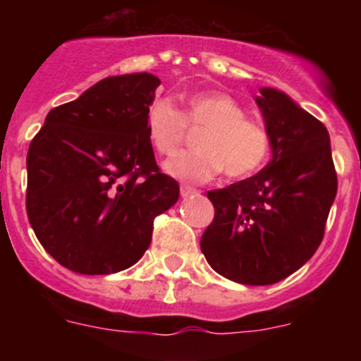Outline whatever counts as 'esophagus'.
I'll return each mask as SVG.
<instances>
[{
  "label": "esophagus",
  "mask_w": 361,
  "mask_h": 361,
  "mask_svg": "<svg viewBox=\"0 0 361 361\" xmlns=\"http://www.w3.org/2000/svg\"><path fill=\"white\" fill-rule=\"evenodd\" d=\"M199 193L200 191L195 190V188L186 186V184H184V186H180V197H183V199H190V197H195V195H199Z\"/></svg>",
  "instance_id": "34e87169"
}]
</instances>
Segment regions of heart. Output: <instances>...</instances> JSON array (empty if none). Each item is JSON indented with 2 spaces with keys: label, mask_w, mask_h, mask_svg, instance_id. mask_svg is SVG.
Masks as SVG:
<instances>
[{
  "label": "heart",
  "mask_w": 361,
  "mask_h": 361,
  "mask_svg": "<svg viewBox=\"0 0 361 361\" xmlns=\"http://www.w3.org/2000/svg\"><path fill=\"white\" fill-rule=\"evenodd\" d=\"M146 135L159 155H173L188 139V126L206 128L199 152H183L164 162V171L184 183H208L224 171L231 178L257 173L271 157L273 137L262 123L247 119L237 99L222 92H200L180 111L157 99L146 111Z\"/></svg>",
  "instance_id": "obj_1"
}]
</instances>
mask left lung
<instances>
[{"mask_svg": "<svg viewBox=\"0 0 361 361\" xmlns=\"http://www.w3.org/2000/svg\"><path fill=\"white\" fill-rule=\"evenodd\" d=\"M257 104L273 137V159L260 173L208 191L215 216L200 250L219 275L269 286L318 250L338 178L329 132L317 117L275 88H262Z\"/></svg>", "mask_w": 361, "mask_h": 361, "instance_id": "8db88e82", "label": "left lung"}]
</instances>
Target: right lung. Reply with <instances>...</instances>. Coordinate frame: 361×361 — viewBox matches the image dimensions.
Instances as JSON below:
<instances>
[{
	"label": "right lung",
	"instance_id": "obj_1",
	"mask_svg": "<svg viewBox=\"0 0 361 361\" xmlns=\"http://www.w3.org/2000/svg\"><path fill=\"white\" fill-rule=\"evenodd\" d=\"M159 85L146 72L95 82L52 108L28 146V220L44 251L73 273L128 269L148 250L155 216L178 200L146 135Z\"/></svg>",
	"mask_w": 361,
	"mask_h": 361
}]
</instances>
